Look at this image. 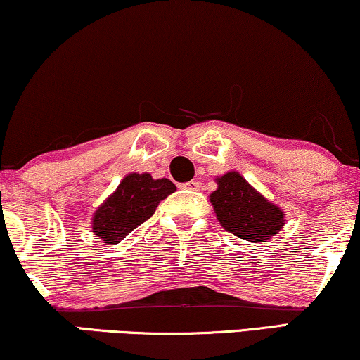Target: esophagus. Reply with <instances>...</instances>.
I'll use <instances>...</instances> for the list:
<instances>
[{"mask_svg": "<svg viewBox=\"0 0 360 360\" xmlns=\"http://www.w3.org/2000/svg\"><path fill=\"white\" fill-rule=\"evenodd\" d=\"M184 188H187V190H198V188H200V184H198L197 180L187 181V184H184Z\"/></svg>", "mask_w": 360, "mask_h": 360, "instance_id": "34e87169", "label": "esophagus"}]
</instances>
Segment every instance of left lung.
Segmentation results:
<instances>
[{
  "instance_id": "8db88e82",
  "label": "left lung",
  "mask_w": 360,
  "mask_h": 360,
  "mask_svg": "<svg viewBox=\"0 0 360 360\" xmlns=\"http://www.w3.org/2000/svg\"><path fill=\"white\" fill-rule=\"evenodd\" d=\"M217 190L210 195L221 227L247 242H267L281 232L283 210L269 202L238 172H227L217 179Z\"/></svg>"
}]
</instances>
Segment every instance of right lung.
I'll use <instances>...</instances> for the list:
<instances>
[{
    "mask_svg": "<svg viewBox=\"0 0 360 360\" xmlns=\"http://www.w3.org/2000/svg\"><path fill=\"white\" fill-rule=\"evenodd\" d=\"M176 190L168 179H152L150 173H130L120 181L93 215V232L105 243H118L133 229L155 214L158 203Z\"/></svg>",
    "mask_w": 360,
    "mask_h": 360,
    "instance_id": "add662e5",
    "label": "right lung"
}]
</instances>
